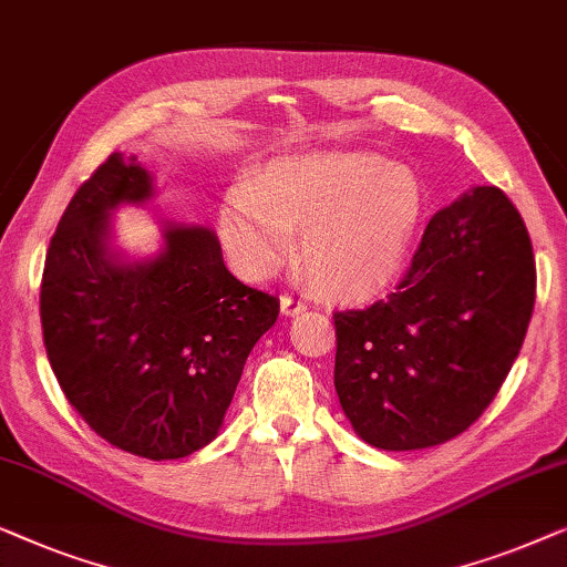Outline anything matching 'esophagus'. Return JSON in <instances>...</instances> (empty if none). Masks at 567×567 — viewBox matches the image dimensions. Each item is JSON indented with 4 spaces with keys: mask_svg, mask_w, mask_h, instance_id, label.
Listing matches in <instances>:
<instances>
[{
    "mask_svg": "<svg viewBox=\"0 0 567 567\" xmlns=\"http://www.w3.org/2000/svg\"><path fill=\"white\" fill-rule=\"evenodd\" d=\"M280 306H282V313L285 316H298V313H302V310H308V302L300 300V298H295V295H290V292L282 295Z\"/></svg>",
    "mask_w": 567,
    "mask_h": 567,
    "instance_id": "obj_1",
    "label": "esophagus"
}]
</instances>
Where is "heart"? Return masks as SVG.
<instances>
[{
  "instance_id": "1",
  "label": "heart",
  "mask_w": 567,
  "mask_h": 567,
  "mask_svg": "<svg viewBox=\"0 0 567 567\" xmlns=\"http://www.w3.org/2000/svg\"><path fill=\"white\" fill-rule=\"evenodd\" d=\"M421 218L403 166L354 151L287 156L220 205V238L251 277L275 272L300 230V261L333 298H367L401 272Z\"/></svg>"
}]
</instances>
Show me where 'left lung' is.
I'll use <instances>...</instances> for the list:
<instances>
[{"mask_svg":"<svg viewBox=\"0 0 567 567\" xmlns=\"http://www.w3.org/2000/svg\"><path fill=\"white\" fill-rule=\"evenodd\" d=\"M534 292L529 234L498 187L436 213L393 292L333 313V385L354 432L405 452L473 426L519 357Z\"/></svg>","mask_w":567,"mask_h":567,"instance_id":"1","label":"left lung"}]
</instances>
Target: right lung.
Returning <instances> with one entry per match:
<instances>
[{
	"instance_id": "obj_1",
	"label": "right lung",
	"mask_w": 567,
	"mask_h": 567,
	"mask_svg": "<svg viewBox=\"0 0 567 567\" xmlns=\"http://www.w3.org/2000/svg\"><path fill=\"white\" fill-rule=\"evenodd\" d=\"M151 195V174L123 154L76 189L45 254L41 323L63 395L102 440L179 460L218 436L280 300L238 282L203 226H166L158 257L123 261L110 210Z\"/></svg>"
}]
</instances>
